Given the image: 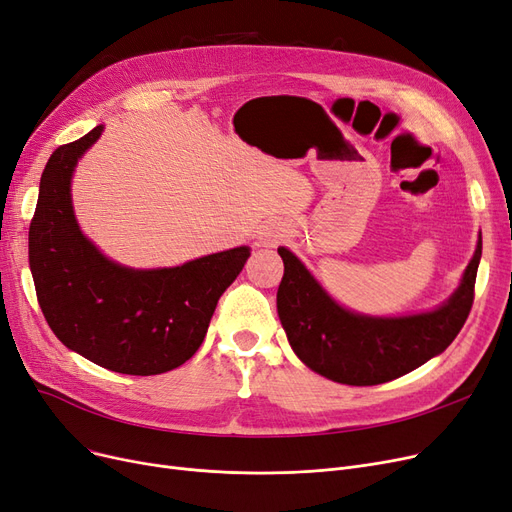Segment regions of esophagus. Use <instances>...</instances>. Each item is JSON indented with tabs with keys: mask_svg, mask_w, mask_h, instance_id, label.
<instances>
[{
	"mask_svg": "<svg viewBox=\"0 0 512 512\" xmlns=\"http://www.w3.org/2000/svg\"><path fill=\"white\" fill-rule=\"evenodd\" d=\"M263 238L268 240V242H278L282 238V232L278 228H268V230L263 232Z\"/></svg>",
	"mask_w": 512,
	"mask_h": 512,
	"instance_id": "34e87169",
	"label": "esophagus"
}]
</instances>
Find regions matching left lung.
Listing matches in <instances>:
<instances>
[{
    "instance_id": "obj_1",
    "label": "left lung",
    "mask_w": 512,
    "mask_h": 512,
    "mask_svg": "<svg viewBox=\"0 0 512 512\" xmlns=\"http://www.w3.org/2000/svg\"><path fill=\"white\" fill-rule=\"evenodd\" d=\"M284 276L278 316L299 360L343 385H381L408 374L446 349L471 314L481 240L458 291L435 311L406 318H368L332 301L305 265L278 249Z\"/></svg>"
}]
</instances>
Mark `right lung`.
Masks as SVG:
<instances>
[{"label":"right lung","instance_id":"1","mask_svg":"<svg viewBox=\"0 0 512 512\" xmlns=\"http://www.w3.org/2000/svg\"><path fill=\"white\" fill-rule=\"evenodd\" d=\"M102 133L58 146L41 173L29 226V265L54 335L90 362L150 376L182 366L201 347L219 297L251 257L249 247L177 268L131 270L108 261L73 215L71 175Z\"/></svg>","mask_w":512,"mask_h":512}]
</instances>
